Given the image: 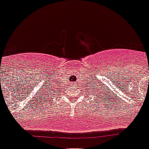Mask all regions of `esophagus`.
<instances>
[{"label":"esophagus","mask_w":149,"mask_h":149,"mask_svg":"<svg viewBox=\"0 0 149 149\" xmlns=\"http://www.w3.org/2000/svg\"><path fill=\"white\" fill-rule=\"evenodd\" d=\"M72 85H74V84H75V83H72Z\"/></svg>","instance_id":"1"}]
</instances>
